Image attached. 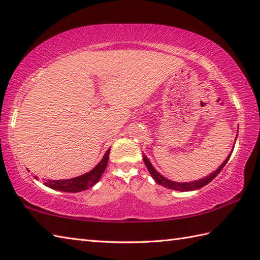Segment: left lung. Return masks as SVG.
Instances as JSON below:
<instances>
[{"mask_svg": "<svg viewBox=\"0 0 260 260\" xmlns=\"http://www.w3.org/2000/svg\"><path fill=\"white\" fill-rule=\"evenodd\" d=\"M233 147H235V146H233ZM232 151H233V150H232ZM232 151H231V153L229 154V156L225 159V161L223 162V164H222L220 167H218L217 169H216L214 172H213V174H211L210 176H207V177H204V178H203V179L196 180V181H191V182H176V181H171V180H169V179H167V178H165L164 176L160 175L159 172H157V171L154 169L153 166L151 165L150 160L147 159V156H145L144 154H143V160H144V164H145V166H146V168H147V170H149V172L151 174L152 178H153V179L156 181V184H159V185H161V186L169 188V189L180 190V191H190V190L200 189V188L206 186L207 184H210V182H211L213 179H214V178H215L218 174H220L221 170H222L223 168H224V166L228 164V161H229V159H230V156H231V154H232Z\"/></svg>", "mask_w": 260, "mask_h": 260, "instance_id": "obj_1", "label": "left lung"}]
</instances>
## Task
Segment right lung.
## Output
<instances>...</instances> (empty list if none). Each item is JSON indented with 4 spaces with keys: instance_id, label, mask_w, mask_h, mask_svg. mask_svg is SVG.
<instances>
[{
    "instance_id": "right-lung-1",
    "label": "right lung",
    "mask_w": 260,
    "mask_h": 260,
    "mask_svg": "<svg viewBox=\"0 0 260 260\" xmlns=\"http://www.w3.org/2000/svg\"><path fill=\"white\" fill-rule=\"evenodd\" d=\"M109 153H110V149L107 150L103 160H101L92 170L86 172V174L82 176L72 178V179H65V180H47L44 182V185L52 188V189L66 191V192H79V191L89 189V188L95 185L96 182L99 181L101 176H103L107 167V164H108Z\"/></svg>"
}]
</instances>
